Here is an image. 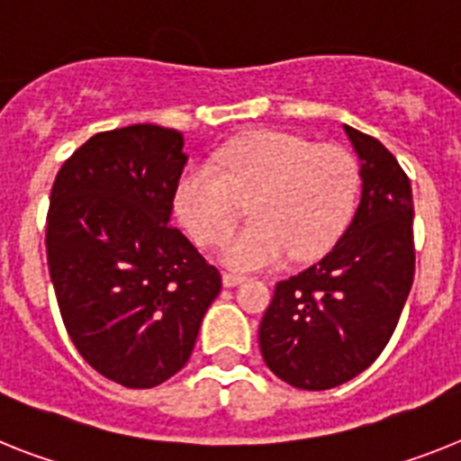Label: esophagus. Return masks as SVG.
<instances>
[{
  "mask_svg": "<svg viewBox=\"0 0 461 461\" xmlns=\"http://www.w3.org/2000/svg\"><path fill=\"white\" fill-rule=\"evenodd\" d=\"M246 281V276H239V274H222V285L224 288H234V285H241Z\"/></svg>",
  "mask_w": 461,
  "mask_h": 461,
  "instance_id": "esophagus-1",
  "label": "esophagus"
}]
</instances>
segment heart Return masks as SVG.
Masks as SVG:
<instances>
[{
    "mask_svg": "<svg viewBox=\"0 0 461 461\" xmlns=\"http://www.w3.org/2000/svg\"><path fill=\"white\" fill-rule=\"evenodd\" d=\"M358 185V164L344 147L255 131L220 147L212 164L187 166L173 208L199 246H218L250 200L254 224L224 242L220 260L258 272L290 255L307 262L328 253L354 215Z\"/></svg>",
    "mask_w": 461,
    "mask_h": 461,
    "instance_id": "b5f03b06",
    "label": "heart"
}]
</instances>
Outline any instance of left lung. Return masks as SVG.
I'll return each instance as SVG.
<instances>
[{
    "instance_id": "obj_1",
    "label": "left lung",
    "mask_w": 461,
    "mask_h": 461,
    "mask_svg": "<svg viewBox=\"0 0 461 461\" xmlns=\"http://www.w3.org/2000/svg\"><path fill=\"white\" fill-rule=\"evenodd\" d=\"M342 129L358 157L354 218L316 265L278 281L260 323L267 368L307 392L368 368L393 335L415 276L408 176L380 140Z\"/></svg>"
}]
</instances>
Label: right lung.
I'll return each instance as SVG.
<instances>
[{"label":"right lung","mask_w":461,"mask_h":461,"mask_svg":"<svg viewBox=\"0 0 461 461\" xmlns=\"http://www.w3.org/2000/svg\"><path fill=\"white\" fill-rule=\"evenodd\" d=\"M183 133L135 123L88 138L58 171L46 255L77 351L103 377L152 389L185 368L220 272L171 224Z\"/></svg>","instance_id":"right-lung-1"}]
</instances>
